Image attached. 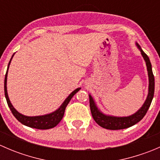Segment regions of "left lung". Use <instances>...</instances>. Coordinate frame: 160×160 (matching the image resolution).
I'll return each instance as SVG.
<instances>
[{"mask_svg":"<svg viewBox=\"0 0 160 160\" xmlns=\"http://www.w3.org/2000/svg\"><path fill=\"white\" fill-rule=\"evenodd\" d=\"M135 45L139 49V51L141 52V54L144 59L145 62H146V68H147L148 77H149V88H148L147 98H146V101H145L144 104L142 105V107L133 114H131L129 116H124V117H118V116L110 115V114H106L103 113L97 106L96 102L93 100V97L89 94L90 108L92 116H93L95 122L100 126L106 128V129H124V128H129L132 125L137 124L146 115L148 109L149 108L152 101L155 90V79L152 73V64L150 62L149 56L143 52L139 45L137 42H135Z\"/></svg>","mask_w":160,"mask_h":160,"instance_id":"1","label":"left lung"}]
</instances>
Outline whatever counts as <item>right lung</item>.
I'll use <instances>...</instances> for the list:
<instances>
[{
	"label": "right lung",
	"instance_id": "1",
	"mask_svg": "<svg viewBox=\"0 0 160 160\" xmlns=\"http://www.w3.org/2000/svg\"><path fill=\"white\" fill-rule=\"evenodd\" d=\"M14 53L11 56L10 61H9L8 66L7 72L5 74V78H4V95H5L6 100H7L8 105L9 108L11 109V112H12L13 115L16 118L18 122H20L22 125H26V126L30 127V128H37V129H49V128H54L55 126L59 123L61 120H62V117L64 115V112H65V109L67 106L68 105L69 102L70 101L71 98L77 93L81 88H79L74 90L72 93L67 97L65 99V101L62 102L60 107L56 111H52V112L49 113V114H44V115H38V116H26L24 114H21L18 111L16 110L11 103L10 99H9L8 94V90H7V78H8V72L9 66H10L11 59H12L13 56H14Z\"/></svg>",
	"mask_w": 160,
	"mask_h": 160
}]
</instances>
